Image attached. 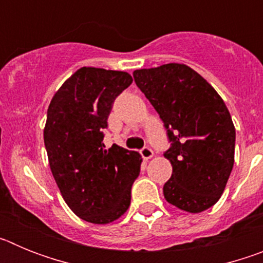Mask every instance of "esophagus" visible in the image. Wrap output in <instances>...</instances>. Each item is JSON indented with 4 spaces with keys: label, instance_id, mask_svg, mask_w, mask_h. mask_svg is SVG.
I'll use <instances>...</instances> for the list:
<instances>
[{
    "label": "esophagus",
    "instance_id": "1",
    "mask_svg": "<svg viewBox=\"0 0 263 263\" xmlns=\"http://www.w3.org/2000/svg\"><path fill=\"white\" fill-rule=\"evenodd\" d=\"M141 155H142L143 159H150V158L154 157V153H153V150L150 147H143L142 150H141Z\"/></svg>",
    "mask_w": 263,
    "mask_h": 263
}]
</instances>
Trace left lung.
<instances>
[{"label":"left lung","instance_id":"8db88e82","mask_svg":"<svg viewBox=\"0 0 263 263\" xmlns=\"http://www.w3.org/2000/svg\"><path fill=\"white\" fill-rule=\"evenodd\" d=\"M133 76L171 142L164 153L173 166L164 199L190 213L208 210L221 197L234 163L236 130L224 100L180 63L136 69Z\"/></svg>","mask_w":263,"mask_h":263}]
</instances>
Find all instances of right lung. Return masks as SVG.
I'll list each match as a JSON object with an SVG mask.
<instances>
[{
  "mask_svg": "<svg viewBox=\"0 0 263 263\" xmlns=\"http://www.w3.org/2000/svg\"><path fill=\"white\" fill-rule=\"evenodd\" d=\"M132 81L127 72L83 67L48 105L43 138L51 173L72 212L92 224L126 212L141 171L138 153L103 143L113 101Z\"/></svg>",
  "mask_w": 263,
  "mask_h": 263,
  "instance_id": "1",
  "label": "right lung"
}]
</instances>
